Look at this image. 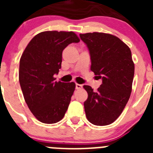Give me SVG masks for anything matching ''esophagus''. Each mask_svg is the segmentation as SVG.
<instances>
[{
  "instance_id": "1",
  "label": "esophagus",
  "mask_w": 153,
  "mask_h": 153,
  "mask_svg": "<svg viewBox=\"0 0 153 153\" xmlns=\"http://www.w3.org/2000/svg\"><path fill=\"white\" fill-rule=\"evenodd\" d=\"M83 88V85L79 84V83H76V90H79V89Z\"/></svg>"
}]
</instances>
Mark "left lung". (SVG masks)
I'll list each match as a JSON object with an SVG mask.
<instances>
[{"instance_id":"8db88e82","label":"left lung","mask_w":153,"mask_h":153,"mask_svg":"<svg viewBox=\"0 0 153 153\" xmlns=\"http://www.w3.org/2000/svg\"><path fill=\"white\" fill-rule=\"evenodd\" d=\"M79 36L90 52V69L102 81L97 92L83 86L88 93L84 102L86 117L93 125H109L122 113L132 92L135 67L131 51L109 33L93 32Z\"/></svg>"}]
</instances>
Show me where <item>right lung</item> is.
<instances>
[{"instance_id":"obj_1","label":"right lung","mask_w":153,"mask_h":153,"mask_svg":"<svg viewBox=\"0 0 153 153\" xmlns=\"http://www.w3.org/2000/svg\"><path fill=\"white\" fill-rule=\"evenodd\" d=\"M79 39L72 31H44L30 41L20 60L19 82L25 102L41 123H56L64 117L75 90L74 82H56L62 53Z\"/></svg>"}]
</instances>
